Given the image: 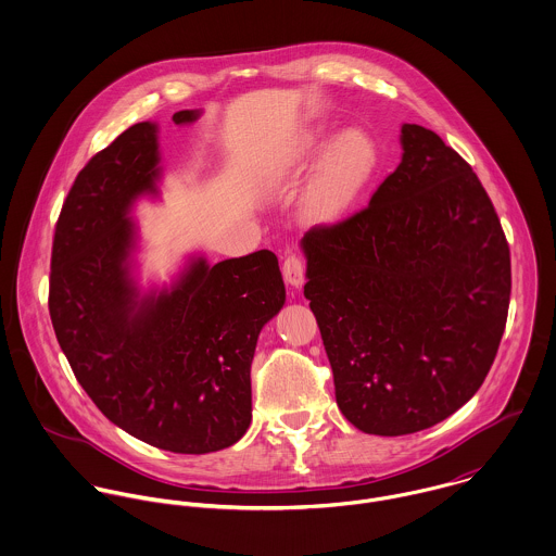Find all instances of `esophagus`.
<instances>
[{"instance_id": "obj_1", "label": "esophagus", "mask_w": 556, "mask_h": 556, "mask_svg": "<svg viewBox=\"0 0 556 556\" xmlns=\"http://www.w3.org/2000/svg\"><path fill=\"white\" fill-rule=\"evenodd\" d=\"M283 279L290 288H301L305 281V262L299 255H288L283 262Z\"/></svg>"}]
</instances>
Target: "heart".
<instances>
[{
  "label": "heart",
  "mask_w": 556,
  "mask_h": 556,
  "mask_svg": "<svg viewBox=\"0 0 556 556\" xmlns=\"http://www.w3.org/2000/svg\"><path fill=\"white\" fill-rule=\"evenodd\" d=\"M315 162L301 213L308 224H330L343 217L363 195L377 173L379 151L369 131L348 127L337 136L328 125H311L266 160L273 177H292Z\"/></svg>",
  "instance_id": "b5f03b06"
}]
</instances>
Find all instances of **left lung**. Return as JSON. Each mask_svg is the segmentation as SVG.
I'll use <instances>...</instances> for the list:
<instances>
[{
    "instance_id": "obj_1",
    "label": "left lung",
    "mask_w": 556,
    "mask_h": 556,
    "mask_svg": "<svg viewBox=\"0 0 556 556\" xmlns=\"http://www.w3.org/2000/svg\"><path fill=\"white\" fill-rule=\"evenodd\" d=\"M401 149L367 208L301 239L337 405L383 437L431 429L480 390L511 290L509 248L471 166L422 125H401Z\"/></svg>"
}]
</instances>
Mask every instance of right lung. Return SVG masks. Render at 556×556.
<instances>
[{"label":"right lung","instance_id":"add662e5","mask_svg":"<svg viewBox=\"0 0 556 556\" xmlns=\"http://www.w3.org/2000/svg\"><path fill=\"white\" fill-rule=\"evenodd\" d=\"M157 134L131 125L78 173L55 228L49 311L78 383L113 425L160 450L208 454L248 432L251 361L286 286L268 249L217 264L195 251L170 283H140L131 213L160 198Z\"/></svg>","mask_w":556,"mask_h":556}]
</instances>
